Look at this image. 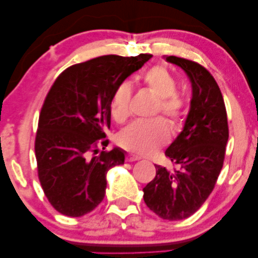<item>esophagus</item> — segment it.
Returning a JSON list of instances; mask_svg holds the SVG:
<instances>
[{
  "label": "esophagus",
  "mask_w": 258,
  "mask_h": 258,
  "mask_svg": "<svg viewBox=\"0 0 258 258\" xmlns=\"http://www.w3.org/2000/svg\"><path fill=\"white\" fill-rule=\"evenodd\" d=\"M137 160H141V156L135 155V154H128V155H126V161L132 162V161H137Z\"/></svg>",
  "instance_id": "1"
}]
</instances>
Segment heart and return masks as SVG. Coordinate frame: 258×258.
Returning <instances> with one entry per match:
<instances>
[{"instance_id": "1", "label": "heart", "mask_w": 258, "mask_h": 258, "mask_svg": "<svg viewBox=\"0 0 258 258\" xmlns=\"http://www.w3.org/2000/svg\"><path fill=\"white\" fill-rule=\"evenodd\" d=\"M148 91L158 97L154 114L161 112L173 128H179L184 121L186 102L177 92V81L162 65H154L142 75ZM132 87L123 81L115 88L110 99L111 116L116 122H123L130 116ZM170 139V126L164 117L138 120L122 130L117 136V143L123 149L137 154H150L165 146Z\"/></svg>"}]
</instances>
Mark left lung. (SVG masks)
Returning a JSON list of instances; mask_svg holds the SVG:
<instances>
[{"label": "left lung", "mask_w": 258, "mask_h": 258, "mask_svg": "<svg viewBox=\"0 0 258 258\" xmlns=\"http://www.w3.org/2000/svg\"><path fill=\"white\" fill-rule=\"evenodd\" d=\"M190 79L193 98L185 125L165 155L173 168L156 166V176L143 188L144 203L162 220L190 217L214 190L223 166L229 137L227 110L220 87L203 65L166 57Z\"/></svg>", "instance_id": "1"}]
</instances>
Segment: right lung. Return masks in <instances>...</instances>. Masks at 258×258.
Returning <instances> with one entry per match:
<instances>
[{
	"label": "right lung",
	"instance_id": "obj_1",
	"mask_svg": "<svg viewBox=\"0 0 258 258\" xmlns=\"http://www.w3.org/2000/svg\"><path fill=\"white\" fill-rule=\"evenodd\" d=\"M150 58L102 55L72 65L53 82L38 117L35 155L43 193L61 215L81 217L104 199L106 172L125 161L119 148L104 150L111 96Z\"/></svg>",
	"mask_w": 258,
	"mask_h": 258
}]
</instances>
